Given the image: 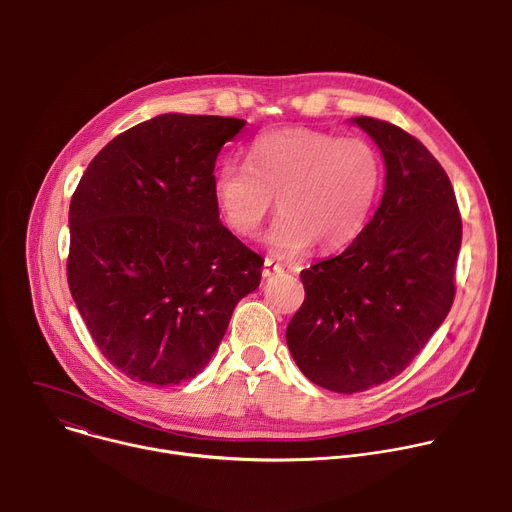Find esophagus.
<instances>
[{
  "label": "esophagus",
  "instance_id": "34e87169",
  "mask_svg": "<svg viewBox=\"0 0 512 512\" xmlns=\"http://www.w3.org/2000/svg\"><path fill=\"white\" fill-rule=\"evenodd\" d=\"M277 271H281V265L277 261H273L271 257H265V261H263V277H269V275H273Z\"/></svg>",
  "mask_w": 512,
  "mask_h": 512
}]
</instances>
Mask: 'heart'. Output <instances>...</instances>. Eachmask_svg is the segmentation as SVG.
Returning <instances> with one entry per match:
<instances>
[{
    "label": "heart",
    "instance_id": "1",
    "mask_svg": "<svg viewBox=\"0 0 512 512\" xmlns=\"http://www.w3.org/2000/svg\"><path fill=\"white\" fill-rule=\"evenodd\" d=\"M385 186V162L362 137L289 127L257 137L245 166L216 172L214 200L239 237H255L277 196L267 243L279 257L348 247L369 225Z\"/></svg>",
    "mask_w": 512,
    "mask_h": 512
}]
</instances>
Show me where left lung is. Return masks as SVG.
Returning a JSON list of instances; mask_svg holds the SVG:
<instances>
[{"mask_svg":"<svg viewBox=\"0 0 512 512\" xmlns=\"http://www.w3.org/2000/svg\"><path fill=\"white\" fill-rule=\"evenodd\" d=\"M352 121L383 152L385 192L348 249L300 273L306 298L285 330L300 371L346 395L403 373L442 326L462 243L452 182L425 145L389 121Z\"/></svg>","mask_w":512,"mask_h":512,"instance_id":"1","label":"left lung"}]
</instances>
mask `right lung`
Instances as JSON below:
<instances>
[{"label": "right lung", "instance_id": "right-lung-1", "mask_svg": "<svg viewBox=\"0 0 512 512\" xmlns=\"http://www.w3.org/2000/svg\"><path fill=\"white\" fill-rule=\"evenodd\" d=\"M245 121L168 113L93 158L70 200L66 277L101 354L129 379L178 385L221 344L263 259L218 218L214 164Z\"/></svg>", "mask_w": 512, "mask_h": 512}]
</instances>
